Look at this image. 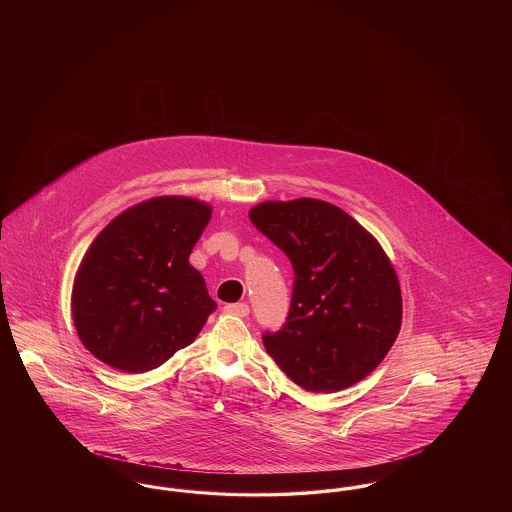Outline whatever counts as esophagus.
Segmentation results:
<instances>
[{
	"mask_svg": "<svg viewBox=\"0 0 512 512\" xmlns=\"http://www.w3.org/2000/svg\"><path fill=\"white\" fill-rule=\"evenodd\" d=\"M224 313L234 315V317H247L249 305L247 303H228V305H224Z\"/></svg>",
	"mask_w": 512,
	"mask_h": 512,
	"instance_id": "1",
	"label": "esophagus"
}]
</instances>
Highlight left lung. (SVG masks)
<instances>
[{
  "mask_svg": "<svg viewBox=\"0 0 512 512\" xmlns=\"http://www.w3.org/2000/svg\"><path fill=\"white\" fill-rule=\"evenodd\" d=\"M249 220L293 267L286 324L263 334L268 355L307 391L332 393L363 380L401 328L399 280L384 249L320 199L265 201Z\"/></svg>",
  "mask_w": 512,
  "mask_h": 512,
  "instance_id": "obj_1",
  "label": "left lung"
}]
</instances>
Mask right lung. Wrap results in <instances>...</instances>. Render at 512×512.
Listing matches in <instances>:
<instances>
[{
	"label": "right lung",
	"instance_id": "right-lung-1",
	"mask_svg": "<svg viewBox=\"0 0 512 512\" xmlns=\"http://www.w3.org/2000/svg\"><path fill=\"white\" fill-rule=\"evenodd\" d=\"M211 207L153 197L111 220L86 251L73 288L76 332L124 372H147L190 345L217 303L190 265Z\"/></svg>",
	"mask_w": 512,
	"mask_h": 512
}]
</instances>
